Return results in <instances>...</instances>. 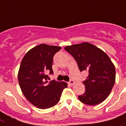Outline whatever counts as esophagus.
Returning <instances> with one entry per match:
<instances>
[{
  "mask_svg": "<svg viewBox=\"0 0 126 126\" xmlns=\"http://www.w3.org/2000/svg\"><path fill=\"white\" fill-rule=\"evenodd\" d=\"M68 83L70 85H73L75 84V82H74V81L73 80H70L69 82H68Z\"/></svg>",
  "mask_w": 126,
  "mask_h": 126,
  "instance_id": "34e87169",
  "label": "esophagus"
}]
</instances>
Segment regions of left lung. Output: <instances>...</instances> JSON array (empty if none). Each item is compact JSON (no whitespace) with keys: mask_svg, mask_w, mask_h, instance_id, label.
I'll list each match as a JSON object with an SVG mask.
<instances>
[{"mask_svg":"<svg viewBox=\"0 0 126 126\" xmlns=\"http://www.w3.org/2000/svg\"><path fill=\"white\" fill-rule=\"evenodd\" d=\"M78 63L81 72L87 71L83 83L85 91L78 96L81 102L94 106L109 96L116 80V70L109 56L103 50L87 42L64 48Z\"/></svg>","mask_w":126,"mask_h":126,"instance_id":"1","label":"left lung"}]
</instances>
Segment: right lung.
Wrapping results in <instances>:
<instances>
[{
  "mask_svg": "<svg viewBox=\"0 0 126 126\" xmlns=\"http://www.w3.org/2000/svg\"><path fill=\"white\" fill-rule=\"evenodd\" d=\"M60 49V47L41 44L30 49L21 60L17 76L19 87L29 102L39 109L56 105L68 87L66 82L47 79V74L53 73V56Z\"/></svg>",
  "mask_w": 126,
  "mask_h": 126,
  "instance_id": "add662e5",
  "label": "right lung"
}]
</instances>
